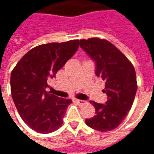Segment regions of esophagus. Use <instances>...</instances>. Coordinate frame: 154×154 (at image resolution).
<instances>
[{
    "label": "esophagus",
    "mask_w": 154,
    "mask_h": 154,
    "mask_svg": "<svg viewBox=\"0 0 154 154\" xmlns=\"http://www.w3.org/2000/svg\"><path fill=\"white\" fill-rule=\"evenodd\" d=\"M76 102H77L79 106H82V105H83V104L86 103V101L85 100H78V99H77L76 100Z\"/></svg>",
    "instance_id": "obj_1"
}]
</instances>
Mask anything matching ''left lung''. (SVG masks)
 Masks as SVG:
<instances>
[{
    "label": "left lung",
    "mask_w": 154,
    "mask_h": 154,
    "mask_svg": "<svg viewBox=\"0 0 154 154\" xmlns=\"http://www.w3.org/2000/svg\"><path fill=\"white\" fill-rule=\"evenodd\" d=\"M80 47L96 63V75L106 82V104L91 100L96 116L86 119L87 125L100 132L115 129L129 112L137 91L134 67L117 48L106 39H80Z\"/></svg>",
    "instance_id": "1"
}]
</instances>
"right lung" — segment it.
<instances>
[{
	"mask_svg": "<svg viewBox=\"0 0 154 154\" xmlns=\"http://www.w3.org/2000/svg\"><path fill=\"white\" fill-rule=\"evenodd\" d=\"M79 40L50 43L33 48L25 54L11 74V91L20 116L32 129L48 134L63 122L70 99L46 91L48 81L55 77L79 47Z\"/></svg>",
	"mask_w": 154,
	"mask_h": 154,
	"instance_id": "right-lung-1",
	"label": "right lung"
}]
</instances>
